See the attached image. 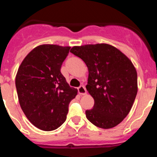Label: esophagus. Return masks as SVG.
<instances>
[{
  "mask_svg": "<svg viewBox=\"0 0 157 157\" xmlns=\"http://www.w3.org/2000/svg\"><path fill=\"white\" fill-rule=\"evenodd\" d=\"M78 93L81 95H85L87 94V90H86L85 87L84 86H80L78 87Z\"/></svg>",
  "mask_w": 157,
  "mask_h": 157,
  "instance_id": "esophagus-1",
  "label": "esophagus"
}]
</instances>
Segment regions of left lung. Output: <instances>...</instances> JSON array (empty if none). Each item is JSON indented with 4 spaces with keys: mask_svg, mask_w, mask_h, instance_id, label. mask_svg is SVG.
<instances>
[{
    "mask_svg": "<svg viewBox=\"0 0 157 157\" xmlns=\"http://www.w3.org/2000/svg\"><path fill=\"white\" fill-rule=\"evenodd\" d=\"M70 52L88 69L86 88L94 105L86 111L87 118L101 128L118 125L129 113L138 91L137 72L132 61L106 43L74 46Z\"/></svg>",
    "mask_w": 157,
    "mask_h": 157,
    "instance_id": "obj_1",
    "label": "left lung"
}]
</instances>
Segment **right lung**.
<instances>
[{
  "label": "right lung",
  "mask_w": 157,
  "mask_h": 157,
  "mask_svg": "<svg viewBox=\"0 0 157 157\" xmlns=\"http://www.w3.org/2000/svg\"><path fill=\"white\" fill-rule=\"evenodd\" d=\"M70 46L43 44L32 49L19 66L15 77L17 98L32 125L52 131L67 119L69 104L77 94L61 74Z\"/></svg>",
  "instance_id": "right-lung-1"
}]
</instances>
